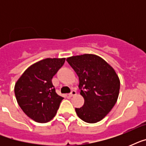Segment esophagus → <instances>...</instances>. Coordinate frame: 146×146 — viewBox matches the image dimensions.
Returning <instances> with one entry per match:
<instances>
[{"instance_id":"esophagus-1","label":"esophagus","mask_w":146,"mask_h":146,"mask_svg":"<svg viewBox=\"0 0 146 146\" xmlns=\"http://www.w3.org/2000/svg\"><path fill=\"white\" fill-rule=\"evenodd\" d=\"M76 92L75 90H72L70 93L69 94V96H70V97H72V96H76Z\"/></svg>"}]
</instances>
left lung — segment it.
<instances>
[{
  "mask_svg": "<svg viewBox=\"0 0 146 146\" xmlns=\"http://www.w3.org/2000/svg\"><path fill=\"white\" fill-rule=\"evenodd\" d=\"M66 61L79 76L80 95L84 104L76 108L83 121L95 123L102 120L113 108L120 92V79L112 66L96 54L72 56Z\"/></svg>",
  "mask_w": 146,
  "mask_h": 146,
  "instance_id": "8db88e82",
  "label": "left lung"
}]
</instances>
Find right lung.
<instances>
[{
    "label": "right lung",
    "instance_id": "right-lung-1",
    "mask_svg": "<svg viewBox=\"0 0 146 146\" xmlns=\"http://www.w3.org/2000/svg\"><path fill=\"white\" fill-rule=\"evenodd\" d=\"M66 58H45L29 66L17 80L14 92L23 112L38 123H47L56 115L64 98L52 84L53 76Z\"/></svg>",
    "mask_w": 146,
    "mask_h": 146
}]
</instances>
